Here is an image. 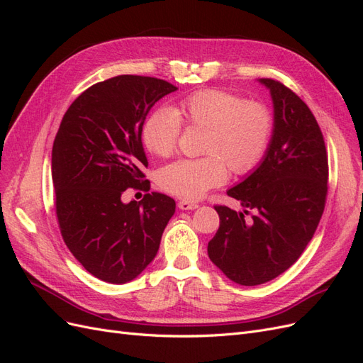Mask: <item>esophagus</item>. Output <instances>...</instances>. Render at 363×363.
<instances>
[{"instance_id":"esophagus-1","label":"esophagus","mask_w":363,"mask_h":363,"mask_svg":"<svg viewBox=\"0 0 363 363\" xmlns=\"http://www.w3.org/2000/svg\"><path fill=\"white\" fill-rule=\"evenodd\" d=\"M177 206H179L180 211H195V208L199 207V204H196V203H194V201H186V200L180 201Z\"/></svg>"}]
</instances>
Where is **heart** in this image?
I'll use <instances>...</instances> for the list:
<instances>
[{
	"instance_id": "heart-1",
	"label": "heart",
	"mask_w": 363,
	"mask_h": 363,
	"mask_svg": "<svg viewBox=\"0 0 363 363\" xmlns=\"http://www.w3.org/2000/svg\"><path fill=\"white\" fill-rule=\"evenodd\" d=\"M182 121L206 130L201 159H182L163 167L157 182L183 200H199L227 180V167L236 175L255 169L265 156L272 136L271 111L262 103L245 101L232 92L206 89L184 98L174 108L152 112L142 139L152 155L168 157L177 148Z\"/></svg>"
}]
</instances>
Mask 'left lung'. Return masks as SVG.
I'll return each mask as SVG.
<instances>
[{
  "label": "left lung",
  "instance_id": "1",
  "mask_svg": "<svg viewBox=\"0 0 363 363\" xmlns=\"http://www.w3.org/2000/svg\"><path fill=\"white\" fill-rule=\"evenodd\" d=\"M269 91L274 127L265 156L227 191L244 208L216 206L219 228L207 245L224 276L256 286L298 260L324 212L328 163L324 138L311 108L286 86L259 79ZM252 210L255 215L245 220Z\"/></svg>",
  "mask_w": 363,
  "mask_h": 363
}]
</instances>
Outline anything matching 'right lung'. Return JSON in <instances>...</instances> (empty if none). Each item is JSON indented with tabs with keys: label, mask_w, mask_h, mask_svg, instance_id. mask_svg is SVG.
Returning <instances> with one entry per match:
<instances>
[{
	"label": "right lung",
	"mask_w": 363,
	"mask_h": 363,
	"mask_svg": "<svg viewBox=\"0 0 363 363\" xmlns=\"http://www.w3.org/2000/svg\"><path fill=\"white\" fill-rule=\"evenodd\" d=\"M177 91L171 83L118 75L84 91L54 139L51 175L65 244L86 271L107 283L135 280L156 257L175 201L159 192L123 201L147 184L142 127L151 107Z\"/></svg>",
	"instance_id": "1"
}]
</instances>
